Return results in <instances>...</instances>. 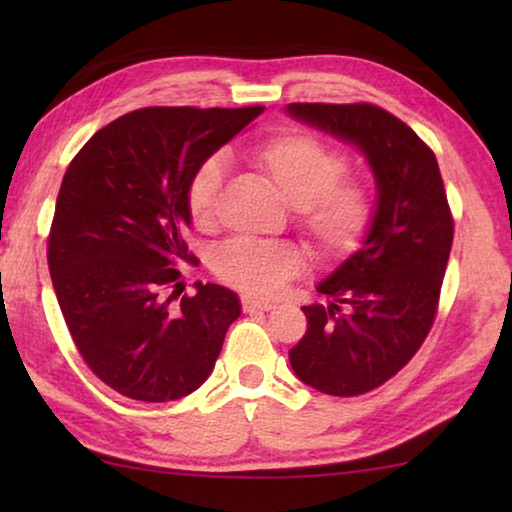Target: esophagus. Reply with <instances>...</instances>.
<instances>
[{
    "mask_svg": "<svg viewBox=\"0 0 512 512\" xmlns=\"http://www.w3.org/2000/svg\"><path fill=\"white\" fill-rule=\"evenodd\" d=\"M273 307H275V302L257 300V298H248V296L241 298V309H244L246 314H255V311H271Z\"/></svg>",
    "mask_w": 512,
    "mask_h": 512,
    "instance_id": "1",
    "label": "esophagus"
}]
</instances>
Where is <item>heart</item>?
Returning a JSON list of instances; mask_svg holds the SVG:
<instances>
[{"mask_svg":"<svg viewBox=\"0 0 512 512\" xmlns=\"http://www.w3.org/2000/svg\"><path fill=\"white\" fill-rule=\"evenodd\" d=\"M248 162L282 201L293 207V225L320 262L341 264L366 246L379 214V194L361 173H350V155L309 131L289 128L248 151ZM223 167L203 160L187 183V212L194 228L219 223ZM305 255L289 241L235 239L214 257V273L246 296L271 298L298 277Z\"/></svg>","mask_w":512,"mask_h":512,"instance_id":"b5f03b06","label":"heart"}]
</instances>
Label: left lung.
Segmentation results:
<instances>
[{"mask_svg":"<svg viewBox=\"0 0 512 512\" xmlns=\"http://www.w3.org/2000/svg\"><path fill=\"white\" fill-rule=\"evenodd\" d=\"M307 124L350 140L375 171L379 214L357 255L318 284L329 305L302 307L289 350L296 375L334 397L370 393L409 363L431 332L454 241L436 155L375 103H289Z\"/></svg>","mask_w":512,"mask_h":512,"instance_id":"8db88e82","label":"left lung"}]
</instances>
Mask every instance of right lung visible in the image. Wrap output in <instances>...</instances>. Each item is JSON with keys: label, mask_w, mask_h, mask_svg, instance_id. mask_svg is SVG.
Wrapping results in <instances>:
<instances>
[{"label": "right lung", "mask_w": 512, "mask_h": 512, "mask_svg": "<svg viewBox=\"0 0 512 512\" xmlns=\"http://www.w3.org/2000/svg\"><path fill=\"white\" fill-rule=\"evenodd\" d=\"M264 106H151L110 121L74 155L56 198L47 262L76 350L103 384L171 402L210 377L235 293L196 282L185 232L187 183Z\"/></svg>", "instance_id": "right-lung-1"}]
</instances>
